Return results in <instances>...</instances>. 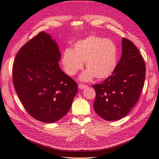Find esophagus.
Returning a JSON list of instances; mask_svg holds the SVG:
<instances>
[{"label": "esophagus", "instance_id": "obj_1", "mask_svg": "<svg viewBox=\"0 0 159 159\" xmlns=\"http://www.w3.org/2000/svg\"><path fill=\"white\" fill-rule=\"evenodd\" d=\"M87 87H88V85H86V84H80L78 85V88H79L80 89H84V88H87Z\"/></svg>", "mask_w": 159, "mask_h": 159}]
</instances>
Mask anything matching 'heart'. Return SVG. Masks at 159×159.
<instances>
[{"label":"heart","mask_w":159,"mask_h":159,"mask_svg":"<svg viewBox=\"0 0 159 159\" xmlns=\"http://www.w3.org/2000/svg\"><path fill=\"white\" fill-rule=\"evenodd\" d=\"M117 60V46L112 40L89 36L74 43L71 50H66L61 63L66 73L73 76L83 68L85 62L88 70L80 78L88 81L93 76L98 80L107 78L116 68Z\"/></svg>","instance_id":"heart-1"}]
</instances>
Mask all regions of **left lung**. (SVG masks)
<instances>
[{"label":"left lung","mask_w":159,"mask_h":159,"mask_svg":"<svg viewBox=\"0 0 159 159\" xmlns=\"http://www.w3.org/2000/svg\"><path fill=\"white\" fill-rule=\"evenodd\" d=\"M146 67L137 48L123 38L122 56L111 75L94 84L93 108L107 121H116L129 113L140 97L145 84Z\"/></svg>","instance_id":"left-lung-1"}]
</instances>
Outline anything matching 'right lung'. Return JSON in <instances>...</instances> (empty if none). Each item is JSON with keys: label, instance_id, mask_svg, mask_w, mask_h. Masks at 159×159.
Wrapping results in <instances>:
<instances>
[{"label": "right lung", "instance_id": "obj_1", "mask_svg": "<svg viewBox=\"0 0 159 159\" xmlns=\"http://www.w3.org/2000/svg\"><path fill=\"white\" fill-rule=\"evenodd\" d=\"M61 53L49 34L40 32L19 50L12 66L14 88L24 107L43 123L58 121L68 113L78 84L62 71Z\"/></svg>", "mask_w": 159, "mask_h": 159}]
</instances>
